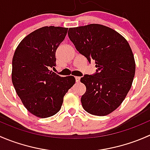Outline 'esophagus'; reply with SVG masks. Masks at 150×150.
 I'll return each instance as SVG.
<instances>
[{
    "instance_id": "obj_1",
    "label": "esophagus",
    "mask_w": 150,
    "mask_h": 150,
    "mask_svg": "<svg viewBox=\"0 0 150 150\" xmlns=\"http://www.w3.org/2000/svg\"><path fill=\"white\" fill-rule=\"evenodd\" d=\"M80 80H81L80 77H75V81H76V83H79Z\"/></svg>"
}]
</instances>
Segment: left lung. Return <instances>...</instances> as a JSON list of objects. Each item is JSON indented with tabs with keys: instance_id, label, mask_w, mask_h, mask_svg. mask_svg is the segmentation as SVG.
Wrapping results in <instances>:
<instances>
[{
	"instance_id": "left-lung-1",
	"label": "left lung",
	"mask_w": 150,
	"mask_h": 150,
	"mask_svg": "<svg viewBox=\"0 0 150 150\" xmlns=\"http://www.w3.org/2000/svg\"><path fill=\"white\" fill-rule=\"evenodd\" d=\"M68 36L89 63L95 60L97 68L94 74L81 78L86 87L81 97L83 107L94 115L110 114L123 102L135 75L128 41L117 32L98 24L69 28Z\"/></svg>"
}]
</instances>
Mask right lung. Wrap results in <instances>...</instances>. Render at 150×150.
<instances>
[{"label":"right lung","mask_w":150,"mask_h":150,"mask_svg":"<svg viewBox=\"0 0 150 150\" xmlns=\"http://www.w3.org/2000/svg\"><path fill=\"white\" fill-rule=\"evenodd\" d=\"M68 28L43 27L25 38L12 59L11 79L27 110L45 118L57 114L64 95L75 84L73 76L62 78L50 70L56 66V51Z\"/></svg>","instance_id":"add662e5"}]
</instances>
